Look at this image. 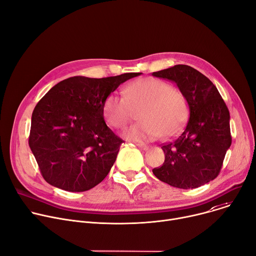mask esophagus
<instances>
[{
    "mask_svg": "<svg viewBox=\"0 0 256 256\" xmlns=\"http://www.w3.org/2000/svg\"><path fill=\"white\" fill-rule=\"evenodd\" d=\"M136 147H138L140 149H142V150H147L149 147L146 145V144H144V143H136Z\"/></svg>",
    "mask_w": 256,
    "mask_h": 256,
    "instance_id": "esophagus-1",
    "label": "esophagus"
}]
</instances>
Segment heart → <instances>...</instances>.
Returning <instances> with one entry per match:
<instances>
[{"instance_id":"heart-1","label":"heart","mask_w":256,"mask_h":256,"mask_svg":"<svg viewBox=\"0 0 256 256\" xmlns=\"http://www.w3.org/2000/svg\"><path fill=\"white\" fill-rule=\"evenodd\" d=\"M124 95L110 94L103 103V115L109 126L120 128L134 120L138 112L141 122L124 132L132 140L170 136L187 120V99L180 90L161 80H136L124 88Z\"/></svg>"}]
</instances>
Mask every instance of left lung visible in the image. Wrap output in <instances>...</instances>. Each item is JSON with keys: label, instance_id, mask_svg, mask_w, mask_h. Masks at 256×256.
I'll use <instances>...</instances> for the list:
<instances>
[{"label": "left lung", "instance_id": "left-lung-1", "mask_svg": "<svg viewBox=\"0 0 256 256\" xmlns=\"http://www.w3.org/2000/svg\"><path fill=\"white\" fill-rule=\"evenodd\" d=\"M152 76L176 82L190 112L182 132L162 145L164 164L152 172L172 187L198 188L218 176L232 144L228 109L212 80L191 66L178 64Z\"/></svg>", "mask_w": 256, "mask_h": 256}]
</instances>
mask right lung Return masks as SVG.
<instances>
[{
	"label": "right lung",
	"instance_id": "right-lung-1",
	"mask_svg": "<svg viewBox=\"0 0 256 256\" xmlns=\"http://www.w3.org/2000/svg\"><path fill=\"white\" fill-rule=\"evenodd\" d=\"M140 74L69 78L38 101L28 144L46 182L84 192L106 178L124 141L107 126L103 103L120 84Z\"/></svg>",
	"mask_w": 256,
	"mask_h": 256
}]
</instances>
